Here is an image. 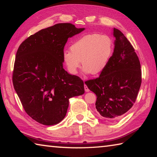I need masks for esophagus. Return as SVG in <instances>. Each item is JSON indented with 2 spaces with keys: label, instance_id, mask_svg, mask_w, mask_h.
Instances as JSON below:
<instances>
[{
  "label": "esophagus",
  "instance_id": "34e87169",
  "mask_svg": "<svg viewBox=\"0 0 157 157\" xmlns=\"http://www.w3.org/2000/svg\"><path fill=\"white\" fill-rule=\"evenodd\" d=\"M84 90H85V91H86V92H89V89L88 87H87V86H86V84H84Z\"/></svg>",
  "mask_w": 157,
  "mask_h": 157
}]
</instances>
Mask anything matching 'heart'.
Listing matches in <instances>:
<instances>
[{
    "label": "heart",
    "mask_w": 157,
    "mask_h": 157,
    "mask_svg": "<svg viewBox=\"0 0 157 157\" xmlns=\"http://www.w3.org/2000/svg\"><path fill=\"white\" fill-rule=\"evenodd\" d=\"M113 48L112 38L107 34H84L73 42L70 50L63 52V64L71 75L77 74L81 62L85 73L100 75L109 62Z\"/></svg>",
    "instance_id": "obj_1"
}]
</instances>
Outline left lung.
I'll list each match as a JSON object with an SVG mask.
<instances>
[{"label":"left lung","mask_w":157,"mask_h":157,"mask_svg":"<svg viewBox=\"0 0 157 157\" xmlns=\"http://www.w3.org/2000/svg\"><path fill=\"white\" fill-rule=\"evenodd\" d=\"M114 50L108 65L96 79L85 84L96 95L98 114L108 121L121 118L132 107L141 84V70L135 50L125 36L113 28Z\"/></svg>","instance_id":"8db88e82"}]
</instances>
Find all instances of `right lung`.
<instances>
[{
    "label": "right lung",
    "mask_w": 157,
    "mask_h": 157,
    "mask_svg": "<svg viewBox=\"0 0 157 157\" xmlns=\"http://www.w3.org/2000/svg\"><path fill=\"white\" fill-rule=\"evenodd\" d=\"M83 30L71 23H58L30 36L18 48L13 85L25 112L39 123H59L69 99L84 94L83 81L63 69L62 59L68 39Z\"/></svg>",
    "instance_id": "add662e5"
}]
</instances>
